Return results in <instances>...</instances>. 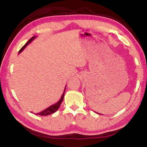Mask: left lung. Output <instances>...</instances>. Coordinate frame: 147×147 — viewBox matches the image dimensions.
<instances>
[{
	"instance_id": "1",
	"label": "left lung",
	"mask_w": 147,
	"mask_h": 147,
	"mask_svg": "<svg viewBox=\"0 0 147 147\" xmlns=\"http://www.w3.org/2000/svg\"><path fill=\"white\" fill-rule=\"evenodd\" d=\"M98 114H100V113H98Z\"/></svg>"
}]
</instances>
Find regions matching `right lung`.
<instances>
[{
    "instance_id": "add662e5",
    "label": "right lung",
    "mask_w": 147,
    "mask_h": 147,
    "mask_svg": "<svg viewBox=\"0 0 147 147\" xmlns=\"http://www.w3.org/2000/svg\"><path fill=\"white\" fill-rule=\"evenodd\" d=\"M35 38H36V36L32 37L31 39H30L29 40H28V41L27 42V43L25 45H24L23 47H22V48L21 49V50H20L19 52V54L21 53V52L23 51L24 49H25V47L27 45H28L30 43H31V42L32 41V40H34V39H35ZM65 88H66V86H65V89H64V91H63V94H62V96H61V98L59 99V100L58 102L53 104V105H52L51 106H49V108H47V109H44V110L41 111V112H39L38 113H36V115H42V116H46V115H50V114H52V113H54V112H56V111L58 110V108H59V106H60L62 102V101H63V100L64 94H65Z\"/></svg>"
}]
</instances>
